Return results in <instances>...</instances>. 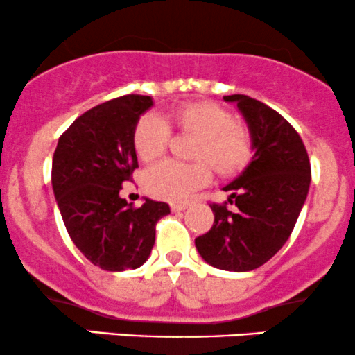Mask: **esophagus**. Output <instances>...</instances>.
Returning a JSON list of instances; mask_svg holds the SVG:
<instances>
[{"mask_svg": "<svg viewBox=\"0 0 355 355\" xmlns=\"http://www.w3.org/2000/svg\"><path fill=\"white\" fill-rule=\"evenodd\" d=\"M187 209V204H171V210L173 212H182V210Z\"/></svg>", "mask_w": 355, "mask_h": 355, "instance_id": "1", "label": "esophagus"}]
</instances>
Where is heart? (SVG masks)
Masks as SVG:
<instances>
[{
  "mask_svg": "<svg viewBox=\"0 0 355 355\" xmlns=\"http://www.w3.org/2000/svg\"><path fill=\"white\" fill-rule=\"evenodd\" d=\"M170 126L187 135L197 136L193 141V163L163 162L146 171L145 189L150 196L168 202H184L210 180V167L220 177H232L251 162L252 138L246 128L237 123L229 109L198 101L171 109L165 121L145 116L138 121L133 133L136 157L141 162H155L165 153L170 141Z\"/></svg>",
  "mask_w": 355,
  "mask_h": 355,
  "instance_id": "heart-1",
  "label": "heart"
}]
</instances>
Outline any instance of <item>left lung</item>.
Wrapping results in <instances>:
<instances>
[{
    "instance_id": "obj_1",
    "label": "left lung",
    "mask_w": 355,
    "mask_h": 355,
    "mask_svg": "<svg viewBox=\"0 0 355 355\" xmlns=\"http://www.w3.org/2000/svg\"><path fill=\"white\" fill-rule=\"evenodd\" d=\"M224 101L243 112L254 155L224 187L227 202L210 205L214 225L196 248L210 266L243 272L263 266L286 243L309 196L311 170L302 138L279 112L244 94Z\"/></svg>"
}]
</instances>
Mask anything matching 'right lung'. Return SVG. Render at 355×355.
<instances>
[{
    "instance_id": "add662e5",
    "label": "right lung",
    "mask_w": 355,
    "mask_h": 355,
    "mask_svg": "<svg viewBox=\"0 0 355 355\" xmlns=\"http://www.w3.org/2000/svg\"><path fill=\"white\" fill-rule=\"evenodd\" d=\"M150 96L128 94L89 109L58 138L52 187L70 239L94 266L136 270L150 256L155 227L168 204L145 198L133 207L119 197L138 168L133 133Z\"/></svg>"
}]
</instances>
